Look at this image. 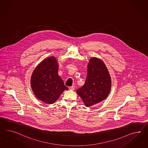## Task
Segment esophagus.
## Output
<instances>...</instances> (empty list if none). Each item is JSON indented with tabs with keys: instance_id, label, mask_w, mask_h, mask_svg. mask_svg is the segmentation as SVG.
Wrapping results in <instances>:
<instances>
[{
	"instance_id": "esophagus-1",
	"label": "esophagus",
	"mask_w": 148,
	"mask_h": 148,
	"mask_svg": "<svg viewBox=\"0 0 148 148\" xmlns=\"http://www.w3.org/2000/svg\"><path fill=\"white\" fill-rule=\"evenodd\" d=\"M75 86H71V87H69V89H70V90H74V89H75Z\"/></svg>"
}]
</instances>
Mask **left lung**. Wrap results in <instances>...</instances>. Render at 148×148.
I'll return each mask as SVG.
<instances>
[{
	"label": "left lung",
	"instance_id": "8db88e82",
	"mask_svg": "<svg viewBox=\"0 0 148 148\" xmlns=\"http://www.w3.org/2000/svg\"><path fill=\"white\" fill-rule=\"evenodd\" d=\"M112 86L111 78L102 61L92 58L88 64L87 76L84 85L77 89L86 107H90L104 100Z\"/></svg>",
	"mask_w": 148,
	"mask_h": 148
}]
</instances>
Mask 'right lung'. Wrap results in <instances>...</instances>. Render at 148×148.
Returning <instances> with one entry per match:
<instances>
[{
  "label": "right lung",
  "instance_id": "1",
  "mask_svg": "<svg viewBox=\"0 0 148 148\" xmlns=\"http://www.w3.org/2000/svg\"><path fill=\"white\" fill-rule=\"evenodd\" d=\"M58 71L57 61L51 56L42 61L32 74V90L36 97L46 103H54L64 90L68 89Z\"/></svg>",
  "mask_w": 148,
  "mask_h": 148
}]
</instances>
